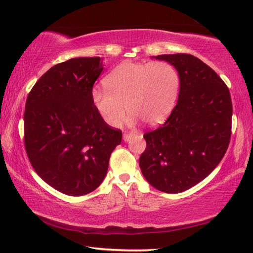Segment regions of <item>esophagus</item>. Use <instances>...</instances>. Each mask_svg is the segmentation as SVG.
<instances>
[{
    "label": "esophagus",
    "instance_id": "34e87169",
    "mask_svg": "<svg viewBox=\"0 0 253 253\" xmlns=\"http://www.w3.org/2000/svg\"><path fill=\"white\" fill-rule=\"evenodd\" d=\"M134 136H135V132L134 131H131V132H124L123 139L125 140V142H128V140L131 139Z\"/></svg>",
    "mask_w": 253,
    "mask_h": 253
}]
</instances>
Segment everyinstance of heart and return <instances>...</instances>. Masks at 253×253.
I'll use <instances>...</instances> for the list:
<instances>
[{
	"instance_id": "1",
	"label": "heart",
	"mask_w": 253,
	"mask_h": 253,
	"mask_svg": "<svg viewBox=\"0 0 253 253\" xmlns=\"http://www.w3.org/2000/svg\"><path fill=\"white\" fill-rule=\"evenodd\" d=\"M106 88L95 87L91 100L107 125L119 127L126 117L156 126L169 117L177 100L179 75L168 61L124 62L105 77Z\"/></svg>"
}]
</instances>
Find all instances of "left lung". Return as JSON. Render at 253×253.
Returning <instances> with one entry per match:
<instances>
[{
    "mask_svg": "<svg viewBox=\"0 0 253 253\" xmlns=\"http://www.w3.org/2000/svg\"><path fill=\"white\" fill-rule=\"evenodd\" d=\"M179 75V93L169 117L146 131V148L139 158L148 183L166 193L193 187L219 165L232 128L229 88L212 68L187 53L162 54Z\"/></svg>",
    "mask_w": 253,
    "mask_h": 253,
    "instance_id": "left-lung-1",
    "label": "left lung"
}]
</instances>
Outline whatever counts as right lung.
<instances>
[{"instance_id": "right-lung-1", "label": "right lung", "mask_w": 253, "mask_h": 253, "mask_svg": "<svg viewBox=\"0 0 253 253\" xmlns=\"http://www.w3.org/2000/svg\"><path fill=\"white\" fill-rule=\"evenodd\" d=\"M104 67L99 57L74 58L49 69L29 92L24 147L37 174L63 194L100 185L122 130L107 125L91 100Z\"/></svg>"}]
</instances>
